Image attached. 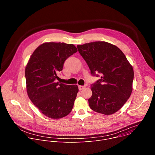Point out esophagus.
I'll use <instances>...</instances> for the list:
<instances>
[{
	"mask_svg": "<svg viewBox=\"0 0 155 155\" xmlns=\"http://www.w3.org/2000/svg\"><path fill=\"white\" fill-rule=\"evenodd\" d=\"M85 86H81V85H80V86H78V89H79V90H82L83 89H84V88H85Z\"/></svg>",
	"mask_w": 155,
	"mask_h": 155,
	"instance_id": "obj_1",
	"label": "esophagus"
}]
</instances>
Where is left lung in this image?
Returning a JSON list of instances; mask_svg holds the SVG:
<instances>
[{"instance_id":"8db88e82","label":"left lung","mask_w":155,"mask_h":155,"mask_svg":"<svg viewBox=\"0 0 155 155\" xmlns=\"http://www.w3.org/2000/svg\"><path fill=\"white\" fill-rule=\"evenodd\" d=\"M93 76L101 77L91 86L88 99L94 111L112 115L129 98L132 91L134 71L124 53L105 41H93L77 45Z\"/></svg>"}]
</instances>
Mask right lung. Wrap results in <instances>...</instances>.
I'll return each instance as SVG.
<instances>
[{"instance_id": "obj_1", "label": "right lung", "mask_w": 155, "mask_h": 155, "mask_svg": "<svg viewBox=\"0 0 155 155\" xmlns=\"http://www.w3.org/2000/svg\"><path fill=\"white\" fill-rule=\"evenodd\" d=\"M77 52L72 44L45 43L32 53L25 69L28 96L40 111L58 119L72 111L78 87L56 82L65 61Z\"/></svg>"}]
</instances>
